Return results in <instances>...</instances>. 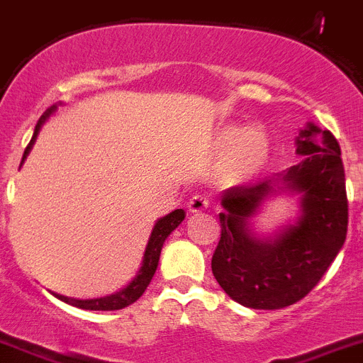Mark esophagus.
<instances>
[{"mask_svg": "<svg viewBox=\"0 0 363 363\" xmlns=\"http://www.w3.org/2000/svg\"><path fill=\"white\" fill-rule=\"evenodd\" d=\"M207 207H209V199H206V196H202V195L191 196L188 202L189 213H193V214L202 213V211H206Z\"/></svg>", "mask_w": 363, "mask_h": 363, "instance_id": "esophagus-1", "label": "esophagus"}]
</instances>
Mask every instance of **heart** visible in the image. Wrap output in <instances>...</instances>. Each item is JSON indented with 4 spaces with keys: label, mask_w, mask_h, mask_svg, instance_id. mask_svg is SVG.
<instances>
[{
    "label": "heart",
    "mask_w": 363,
    "mask_h": 363,
    "mask_svg": "<svg viewBox=\"0 0 363 363\" xmlns=\"http://www.w3.org/2000/svg\"><path fill=\"white\" fill-rule=\"evenodd\" d=\"M214 149L223 152L220 179L232 186H245L260 177L271 157V136L260 124H223L214 135Z\"/></svg>",
    "instance_id": "heart-1"
}]
</instances>
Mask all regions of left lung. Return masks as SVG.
<instances>
[{
    "mask_svg": "<svg viewBox=\"0 0 363 363\" xmlns=\"http://www.w3.org/2000/svg\"><path fill=\"white\" fill-rule=\"evenodd\" d=\"M298 164L255 186L220 196L221 238L211 267L221 289L242 307L275 311L307 296L335 260L347 234V196L335 136L308 122L294 140ZM296 194L298 214L271 235L252 221L275 196Z\"/></svg>",
    "mask_w": 363,
    "mask_h": 363,
    "instance_id": "8db88e82",
    "label": "left lung"
}]
</instances>
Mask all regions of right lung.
Returning a JSON list of instances; mask_svg holds the SVG:
<instances>
[{
  "label": "right lung",
  "mask_w": 363,
  "mask_h": 363,
  "mask_svg": "<svg viewBox=\"0 0 363 363\" xmlns=\"http://www.w3.org/2000/svg\"><path fill=\"white\" fill-rule=\"evenodd\" d=\"M56 110H58V104H52V106L49 108V110L45 111L40 118H38L37 125H35L33 136H31L30 143H28L26 150H24V154H23L21 167H23L24 161H26V157H28V154H30L31 149H33L42 125L48 122V118L51 117ZM184 218H186L184 209H175V211H172L170 214H167V216L160 218V220L154 223L152 232H150V235H149V241H147L145 252H143V259H142V264H140V269L136 271V275L133 277L131 282H129L128 286L122 287L121 291H117V293L108 294V296L92 298V300H76V298L63 296V294H56V293H51V294L55 298H58V300L72 305V307L84 308V311H121V308L129 307V305L135 303V301L138 300L143 293H145L147 287H149L150 280H152L154 273H156V269H157V264H160L161 248H163L164 241H167L168 235H170L172 232H174L175 228L182 223V220H184Z\"/></svg>",
  "instance_id": "add662e5"
}]
</instances>
